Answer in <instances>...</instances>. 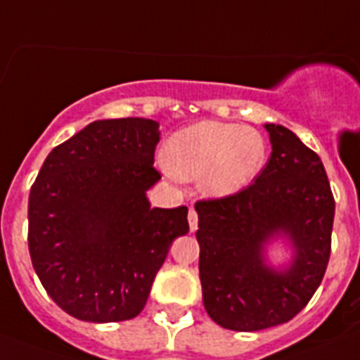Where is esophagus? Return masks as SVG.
Wrapping results in <instances>:
<instances>
[{
  "instance_id": "1",
  "label": "esophagus",
  "mask_w": 360,
  "mask_h": 360,
  "mask_svg": "<svg viewBox=\"0 0 360 360\" xmlns=\"http://www.w3.org/2000/svg\"><path fill=\"white\" fill-rule=\"evenodd\" d=\"M189 228H191V231H195L198 228V213L193 207L189 210Z\"/></svg>"
}]
</instances>
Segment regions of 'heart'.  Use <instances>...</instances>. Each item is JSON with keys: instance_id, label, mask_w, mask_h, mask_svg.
Instances as JSON below:
<instances>
[{"instance_id": "b5f03b06", "label": "heart", "mask_w": 360, "mask_h": 360, "mask_svg": "<svg viewBox=\"0 0 360 360\" xmlns=\"http://www.w3.org/2000/svg\"><path fill=\"white\" fill-rule=\"evenodd\" d=\"M265 153L259 132L236 123L202 121L174 134L162 165L171 178L202 180L207 195L228 197L254 180Z\"/></svg>"}]
</instances>
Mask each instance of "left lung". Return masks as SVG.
<instances>
[{"mask_svg": "<svg viewBox=\"0 0 360 360\" xmlns=\"http://www.w3.org/2000/svg\"><path fill=\"white\" fill-rule=\"evenodd\" d=\"M272 154L250 186L195 204L202 298L213 322L233 331L289 322L322 283L331 254L335 198L320 156L281 124H265ZM283 233L287 271L264 265L262 248Z\"/></svg>", "mask_w": 360, "mask_h": 360, "instance_id": "obj_1", "label": "left lung"}]
</instances>
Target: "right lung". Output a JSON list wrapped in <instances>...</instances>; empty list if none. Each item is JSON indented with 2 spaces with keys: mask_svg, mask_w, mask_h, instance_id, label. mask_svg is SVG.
Instances as JSON below:
<instances>
[{
  "mask_svg": "<svg viewBox=\"0 0 360 360\" xmlns=\"http://www.w3.org/2000/svg\"><path fill=\"white\" fill-rule=\"evenodd\" d=\"M160 124L94 121L49 153L29 193V254L44 289L84 322H121L147 304L187 207H150L145 191Z\"/></svg>",
  "mask_w": 360,
  "mask_h": 360,
  "instance_id": "right-lung-1",
  "label": "right lung"
}]
</instances>
